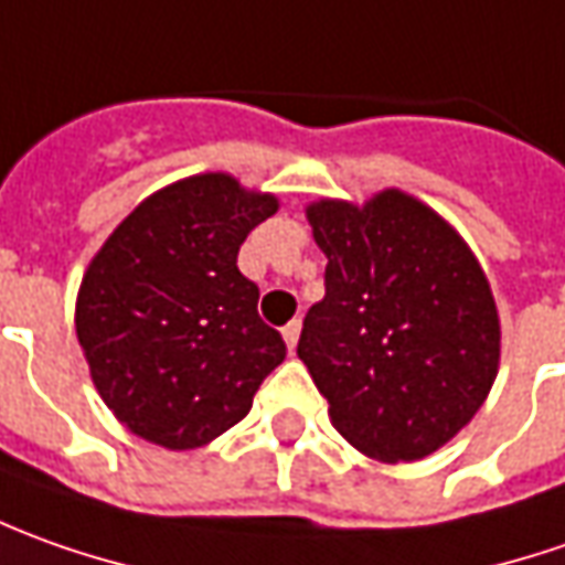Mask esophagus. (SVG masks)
<instances>
[{
	"instance_id": "1",
	"label": "esophagus",
	"mask_w": 565,
	"mask_h": 565,
	"mask_svg": "<svg viewBox=\"0 0 565 565\" xmlns=\"http://www.w3.org/2000/svg\"><path fill=\"white\" fill-rule=\"evenodd\" d=\"M284 343H287V350L294 353L297 350V341H300V321H290V324H284Z\"/></svg>"
}]
</instances>
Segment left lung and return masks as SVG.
<instances>
[{
  "label": "left lung",
  "mask_w": 565,
  "mask_h": 565,
  "mask_svg": "<svg viewBox=\"0 0 565 565\" xmlns=\"http://www.w3.org/2000/svg\"><path fill=\"white\" fill-rule=\"evenodd\" d=\"M328 256L297 343L331 425L365 457L413 462L466 428L500 365L494 294L472 249L403 190L306 209Z\"/></svg>",
  "instance_id": "8db88e82"
}]
</instances>
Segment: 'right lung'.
Listing matches in <instances>:
<instances>
[{
	"mask_svg": "<svg viewBox=\"0 0 565 565\" xmlns=\"http://www.w3.org/2000/svg\"><path fill=\"white\" fill-rule=\"evenodd\" d=\"M278 212L271 193L209 171L147 196L93 256L74 328L99 397L137 438L193 450L249 413L287 356L241 275L246 234Z\"/></svg>",
	"mask_w": 565,
	"mask_h": 565,
	"instance_id": "obj_1",
	"label": "right lung"
}]
</instances>
